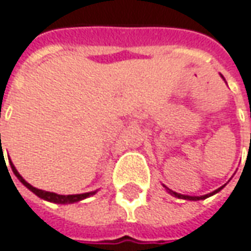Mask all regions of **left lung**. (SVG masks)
<instances>
[{
	"instance_id": "obj_1",
	"label": "left lung",
	"mask_w": 251,
	"mask_h": 251,
	"mask_svg": "<svg viewBox=\"0 0 251 251\" xmlns=\"http://www.w3.org/2000/svg\"><path fill=\"white\" fill-rule=\"evenodd\" d=\"M221 77L224 78V75L221 74ZM225 80V78H224ZM166 190L169 191V194H171V195H174L176 198H180V200H188V201H200V200H205V198H209V197H212V195H215L216 192H219V191L224 188L225 185H222L221 188H218V190H215L213 192H209V194H206V195H201V197H191V195H182V194H178V192H174V191H171L170 188H167L166 185H163Z\"/></svg>"
}]
</instances>
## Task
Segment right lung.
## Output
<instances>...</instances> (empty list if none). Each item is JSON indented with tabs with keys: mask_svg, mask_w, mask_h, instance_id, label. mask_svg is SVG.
I'll return each mask as SVG.
<instances>
[{
	"mask_svg": "<svg viewBox=\"0 0 251 251\" xmlns=\"http://www.w3.org/2000/svg\"><path fill=\"white\" fill-rule=\"evenodd\" d=\"M0 145H1V135H0ZM2 147V146H1ZM4 157V153H2V149H1V153H0V160H2ZM9 158V156H8ZM5 161V160H4ZM6 166V164H5ZM9 166H11V169H12V173L15 174V177H17L18 180L21 181L25 187H26L27 190L32 191L35 195H38L39 198H42V200H45V201H49L53 202V203H60V205H66V203H74V202H80L82 200H85V198H88V197H93L97 194V191H91V192H84V194H74V195H60V194H56V192H49V191H43V190H39V188H35L33 185H30L27 181L24 180V177L18 173V170L15 169V166L12 164V161L9 160ZM8 170V169H6Z\"/></svg>",
	"mask_w": 251,
	"mask_h": 251,
	"instance_id": "1",
	"label": "right lung"
}]
</instances>
